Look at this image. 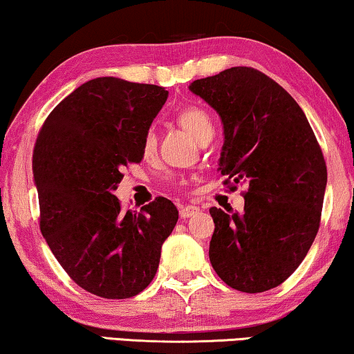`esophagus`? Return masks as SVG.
Listing matches in <instances>:
<instances>
[{
  "label": "esophagus",
  "instance_id": "esophagus-1",
  "mask_svg": "<svg viewBox=\"0 0 354 354\" xmlns=\"http://www.w3.org/2000/svg\"><path fill=\"white\" fill-rule=\"evenodd\" d=\"M198 211H200V209H198L196 206L188 205V206H182V207H180V211H178V212H180V217H182V219H187V217L195 216Z\"/></svg>",
  "mask_w": 354,
  "mask_h": 354
}]
</instances>
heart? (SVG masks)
<instances>
[{
    "mask_svg": "<svg viewBox=\"0 0 354 354\" xmlns=\"http://www.w3.org/2000/svg\"><path fill=\"white\" fill-rule=\"evenodd\" d=\"M177 122L200 143L214 135V122H212L211 115L200 106H185V108L178 111ZM154 149H156V135H154L153 130H148L142 142L143 156H151Z\"/></svg>",
    "mask_w": 354,
    "mask_h": 354,
    "instance_id": "1",
    "label": "heart"
}]
</instances>
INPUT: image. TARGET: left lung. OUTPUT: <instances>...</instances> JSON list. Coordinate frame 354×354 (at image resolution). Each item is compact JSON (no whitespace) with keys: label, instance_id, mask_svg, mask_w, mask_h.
<instances>
[{"label":"left lung","instance_id":"left-lung-1","mask_svg":"<svg viewBox=\"0 0 354 354\" xmlns=\"http://www.w3.org/2000/svg\"><path fill=\"white\" fill-rule=\"evenodd\" d=\"M190 90L224 124V185L248 183L243 212L209 209L212 268L239 292L279 287L301 264L321 224L327 167L316 135L297 101L253 67H230Z\"/></svg>","mask_w":354,"mask_h":354}]
</instances>
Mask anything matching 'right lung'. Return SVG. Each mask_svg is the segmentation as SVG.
I'll list each match as a JSON object with an SVG mask.
<instances>
[{
	"mask_svg": "<svg viewBox=\"0 0 354 354\" xmlns=\"http://www.w3.org/2000/svg\"><path fill=\"white\" fill-rule=\"evenodd\" d=\"M167 95L158 85L98 77L62 100L37 137L40 230L69 277L96 297L143 292L177 224L167 198L124 212L113 195L124 167L143 159V137Z\"/></svg>",
	"mask_w": 354,
	"mask_h": 354,
	"instance_id": "obj_1",
	"label": "right lung"
}]
</instances>
